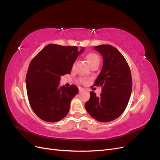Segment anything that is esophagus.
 <instances>
[{"label": "esophagus", "mask_w": 160, "mask_h": 160, "mask_svg": "<svg viewBox=\"0 0 160 160\" xmlns=\"http://www.w3.org/2000/svg\"><path fill=\"white\" fill-rule=\"evenodd\" d=\"M84 91V89H83V88H79V92H82V91Z\"/></svg>", "instance_id": "1"}]
</instances>
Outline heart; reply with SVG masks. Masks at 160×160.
I'll list each match as a JSON object with an SVG mask.
<instances>
[{"label":"heart","mask_w":160,"mask_h":160,"mask_svg":"<svg viewBox=\"0 0 160 160\" xmlns=\"http://www.w3.org/2000/svg\"><path fill=\"white\" fill-rule=\"evenodd\" d=\"M86 59L88 61L89 64L91 67L92 65H93L94 64L96 63H99L100 59L99 57L96 54L95 52H89L88 55H86ZM72 68H73V66H72ZM81 83H85V80L84 79H81Z\"/></svg>","instance_id":"obj_1"}]
</instances>
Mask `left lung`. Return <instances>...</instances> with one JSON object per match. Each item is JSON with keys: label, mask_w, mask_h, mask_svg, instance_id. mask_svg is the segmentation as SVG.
I'll list each match as a JSON object with an SVG mask.
<instances>
[{"label": "left lung", "mask_w": 160, "mask_h": 160, "mask_svg": "<svg viewBox=\"0 0 160 160\" xmlns=\"http://www.w3.org/2000/svg\"><path fill=\"white\" fill-rule=\"evenodd\" d=\"M103 59L102 69L94 85L101 86L102 93L97 97L93 91L85 108L88 113L101 122H109L123 113L132 93V78L124 57L109 45L94 47Z\"/></svg>", "instance_id": "8db88e82"}]
</instances>
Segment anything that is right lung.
<instances>
[{"mask_svg": "<svg viewBox=\"0 0 160 160\" xmlns=\"http://www.w3.org/2000/svg\"><path fill=\"white\" fill-rule=\"evenodd\" d=\"M84 51L77 47L49 44L33 58L26 76L28 101L38 118L59 122L68 113L72 99L79 89L59 87L61 76L70 74L77 57Z\"/></svg>", "mask_w": 160, "mask_h": 160, "instance_id": "add662e5", "label": "right lung"}]
</instances>
